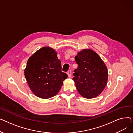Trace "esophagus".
<instances>
[{"mask_svg": "<svg viewBox=\"0 0 133 133\" xmlns=\"http://www.w3.org/2000/svg\"><path fill=\"white\" fill-rule=\"evenodd\" d=\"M67 75L69 78H71L72 77V71L71 70H69L67 72Z\"/></svg>", "mask_w": 133, "mask_h": 133, "instance_id": "1", "label": "esophagus"}]
</instances>
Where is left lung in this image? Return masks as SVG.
Listing matches in <instances>:
<instances>
[{
	"instance_id": "1",
	"label": "left lung",
	"mask_w": 133,
	"mask_h": 133,
	"mask_svg": "<svg viewBox=\"0 0 133 133\" xmlns=\"http://www.w3.org/2000/svg\"><path fill=\"white\" fill-rule=\"evenodd\" d=\"M78 68L73 78L79 94L87 99L99 95L108 81L107 68L100 56L90 49H84L75 57Z\"/></svg>"
}]
</instances>
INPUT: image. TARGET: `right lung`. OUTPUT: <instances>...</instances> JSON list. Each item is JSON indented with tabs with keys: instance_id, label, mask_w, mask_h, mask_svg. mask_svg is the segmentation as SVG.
Masks as SVG:
<instances>
[{
	"instance_id": "add662e5",
	"label": "right lung",
	"mask_w": 133,
	"mask_h": 133,
	"mask_svg": "<svg viewBox=\"0 0 133 133\" xmlns=\"http://www.w3.org/2000/svg\"><path fill=\"white\" fill-rule=\"evenodd\" d=\"M24 74L32 92L44 99L57 95L67 78V75L61 71L57 53L49 47L40 48L31 56Z\"/></svg>"
}]
</instances>
